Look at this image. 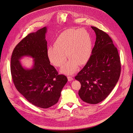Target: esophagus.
Here are the masks:
<instances>
[{
  "label": "esophagus",
  "mask_w": 133,
  "mask_h": 133,
  "mask_svg": "<svg viewBox=\"0 0 133 133\" xmlns=\"http://www.w3.org/2000/svg\"><path fill=\"white\" fill-rule=\"evenodd\" d=\"M67 78H68V81H72V80L74 79L73 77H71V76H67Z\"/></svg>",
  "instance_id": "1"
}]
</instances>
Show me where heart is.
<instances>
[{"instance_id": "b5f03b06", "label": "heart", "mask_w": 133, "mask_h": 133, "mask_svg": "<svg viewBox=\"0 0 133 133\" xmlns=\"http://www.w3.org/2000/svg\"><path fill=\"white\" fill-rule=\"evenodd\" d=\"M92 50V40L87 30L68 29L62 32L54 42V46H49L47 55L50 62L57 67H62L61 72L72 74L77 69L78 64H86L90 59ZM67 56H66V55Z\"/></svg>"}]
</instances>
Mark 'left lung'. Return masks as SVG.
<instances>
[{
    "label": "left lung",
    "mask_w": 133,
    "mask_h": 133,
    "mask_svg": "<svg viewBox=\"0 0 133 133\" xmlns=\"http://www.w3.org/2000/svg\"><path fill=\"white\" fill-rule=\"evenodd\" d=\"M91 28L96 36L92 55L75 79L81 84L78 91L81 99L96 104L107 98L118 82L121 63L117 49L109 35L96 27Z\"/></svg>",
    "instance_id": "left-lung-1"
}]
</instances>
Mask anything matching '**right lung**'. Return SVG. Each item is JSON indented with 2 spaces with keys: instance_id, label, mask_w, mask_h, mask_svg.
Listing matches in <instances>:
<instances>
[{
  "instance_id": "right-lung-1",
  "label": "right lung",
  "mask_w": 133,
  "mask_h": 133,
  "mask_svg": "<svg viewBox=\"0 0 133 133\" xmlns=\"http://www.w3.org/2000/svg\"><path fill=\"white\" fill-rule=\"evenodd\" d=\"M44 27L24 38L13 50L11 72L17 90L31 104L47 109L58 103L61 92L67 82V77L58 74L50 64L47 55ZM24 56L34 58L31 69L23 68L19 59Z\"/></svg>"
}]
</instances>
